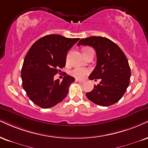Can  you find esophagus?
<instances>
[{
    "label": "esophagus",
    "instance_id": "obj_1",
    "mask_svg": "<svg viewBox=\"0 0 148 148\" xmlns=\"http://www.w3.org/2000/svg\"><path fill=\"white\" fill-rule=\"evenodd\" d=\"M76 82H79V83H84V81H82V80H79V79H76Z\"/></svg>",
    "mask_w": 148,
    "mask_h": 148
}]
</instances>
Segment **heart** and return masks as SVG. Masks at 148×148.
<instances>
[{"label":"heart","mask_w":148,"mask_h":148,"mask_svg":"<svg viewBox=\"0 0 148 148\" xmlns=\"http://www.w3.org/2000/svg\"><path fill=\"white\" fill-rule=\"evenodd\" d=\"M90 48H87V49H84L83 51V53H86L88 52V51H90ZM90 72V70L88 69H84V68H82V67H76V68L74 69L71 72V74L72 76L75 77L76 79H84L85 76Z\"/></svg>","instance_id":"1"}]
</instances>
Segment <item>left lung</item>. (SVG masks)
Returning <instances> with one entry per match:
<instances>
[{
  "mask_svg": "<svg viewBox=\"0 0 148 148\" xmlns=\"http://www.w3.org/2000/svg\"><path fill=\"white\" fill-rule=\"evenodd\" d=\"M80 45H90L95 49L97 65L89 79L101 80L91 92L86 93L88 99L105 107L118 102L127 90L131 76L130 67L123 51L115 42L101 36L81 39L78 43Z\"/></svg>",
  "mask_w": 148,
  "mask_h": 148,
  "instance_id": "1",
  "label": "left lung"
}]
</instances>
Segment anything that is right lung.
Returning a JSON list of instances; mask_svg holds the SVG:
<instances>
[{"label": "right lung", "mask_w": 148, "mask_h": 148, "mask_svg": "<svg viewBox=\"0 0 148 148\" xmlns=\"http://www.w3.org/2000/svg\"><path fill=\"white\" fill-rule=\"evenodd\" d=\"M79 38L61 35L45 36L33 44L27 53L21 69L23 88L34 104L47 109L66 97L75 79L67 75L63 81L54 75L65 66L67 51Z\"/></svg>", "instance_id": "1"}]
</instances>
